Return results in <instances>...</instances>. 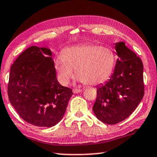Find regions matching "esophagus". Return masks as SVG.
<instances>
[{
	"label": "esophagus",
	"mask_w": 157,
	"mask_h": 157,
	"mask_svg": "<svg viewBox=\"0 0 157 157\" xmlns=\"http://www.w3.org/2000/svg\"><path fill=\"white\" fill-rule=\"evenodd\" d=\"M81 91H82V90H81V89H73V94H78V93L81 92Z\"/></svg>",
	"instance_id": "34e87169"
}]
</instances>
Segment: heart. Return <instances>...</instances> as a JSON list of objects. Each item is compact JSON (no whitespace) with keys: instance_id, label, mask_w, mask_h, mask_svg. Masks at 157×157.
<instances>
[{"instance_id":"1","label":"heart","mask_w":157,"mask_h":157,"mask_svg":"<svg viewBox=\"0 0 157 157\" xmlns=\"http://www.w3.org/2000/svg\"><path fill=\"white\" fill-rule=\"evenodd\" d=\"M116 57L112 50L100 45L88 44L69 47L62 56L54 59V68L59 82L68 85L73 75L76 80L89 85H98L107 81L112 73Z\"/></svg>"}]
</instances>
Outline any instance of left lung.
I'll return each mask as SVG.
<instances>
[{
  "label": "left lung",
  "instance_id": "1",
  "mask_svg": "<svg viewBox=\"0 0 157 157\" xmlns=\"http://www.w3.org/2000/svg\"><path fill=\"white\" fill-rule=\"evenodd\" d=\"M118 57L110 79L96 87L97 98L93 111L98 120L114 124L129 117L144 95L141 59L124 42L115 44Z\"/></svg>",
  "mask_w": 157,
  "mask_h": 157
}]
</instances>
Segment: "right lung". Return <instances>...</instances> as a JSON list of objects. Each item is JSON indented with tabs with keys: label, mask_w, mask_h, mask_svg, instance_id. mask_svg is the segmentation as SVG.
<instances>
[{
	"label": "right lung",
	"mask_w": 157,
	"mask_h": 157,
	"mask_svg": "<svg viewBox=\"0 0 157 157\" xmlns=\"http://www.w3.org/2000/svg\"><path fill=\"white\" fill-rule=\"evenodd\" d=\"M7 93L21 118L46 127L62 120L73 94L58 82L51 50L37 46L26 49L12 65Z\"/></svg>",
	"instance_id": "right-lung-1"
}]
</instances>
